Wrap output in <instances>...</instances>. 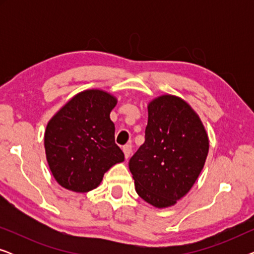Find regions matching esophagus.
I'll list each match as a JSON object with an SVG mask.
<instances>
[{
  "label": "esophagus",
  "mask_w": 254,
  "mask_h": 254,
  "mask_svg": "<svg viewBox=\"0 0 254 254\" xmlns=\"http://www.w3.org/2000/svg\"><path fill=\"white\" fill-rule=\"evenodd\" d=\"M123 150H124L125 157H126V159H127V158L129 157V156H130V154H131V144H126V145H124Z\"/></svg>",
  "instance_id": "esophagus-1"
}]
</instances>
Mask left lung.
I'll list each match as a JSON object with an SVG mask.
<instances>
[{
	"mask_svg": "<svg viewBox=\"0 0 254 254\" xmlns=\"http://www.w3.org/2000/svg\"><path fill=\"white\" fill-rule=\"evenodd\" d=\"M209 138L189 103L175 95L148 104L145 141L129 161L138 196L156 208L175 206L190 192L206 163Z\"/></svg>",
	"mask_w": 254,
	"mask_h": 254,
	"instance_id": "left-lung-1",
	"label": "left lung"
}]
</instances>
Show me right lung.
Instances as JSON below:
<instances>
[{"instance_id": "right-lung-1", "label": "right lung", "mask_w": 254, "mask_h": 254, "mask_svg": "<svg viewBox=\"0 0 254 254\" xmlns=\"http://www.w3.org/2000/svg\"><path fill=\"white\" fill-rule=\"evenodd\" d=\"M117 103V97L102 89L83 90L48 121L44 136L46 159L64 189L90 192L100 185L104 173L125 161L110 119Z\"/></svg>"}]
</instances>
